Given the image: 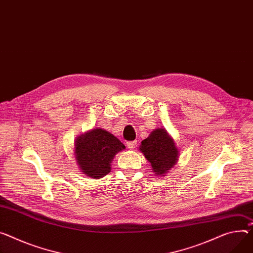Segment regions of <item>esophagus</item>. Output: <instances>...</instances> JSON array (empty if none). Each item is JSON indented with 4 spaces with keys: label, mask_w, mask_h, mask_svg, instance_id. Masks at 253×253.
<instances>
[{
    "label": "esophagus",
    "mask_w": 253,
    "mask_h": 253,
    "mask_svg": "<svg viewBox=\"0 0 253 253\" xmlns=\"http://www.w3.org/2000/svg\"><path fill=\"white\" fill-rule=\"evenodd\" d=\"M135 146H137V142H135V141L126 142V147H127L129 150H133V149L135 148Z\"/></svg>",
    "instance_id": "34e87169"
}]
</instances>
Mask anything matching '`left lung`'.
Returning a JSON list of instances; mask_svg holds the SVG:
<instances>
[{
  "mask_svg": "<svg viewBox=\"0 0 253 253\" xmlns=\"http://www.w3.org/2000/svg\"><path fill=\"white\" fill-rule=\"evenodd\" d=\"M139 150L150 162L155 176H165L179 158V150L164 127L154 129L142 141Z\"/></svg>",
  "mask_w": 253,
  "mask_h": 253,
  "instance_id": "8db88e82",
  "label": "left lung"
}]
</instances>
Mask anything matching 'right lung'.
Here are the masks:
<instances>
[{
	"label": "right lung",
	"mask_w": 253,
	"mask_h": 253,
	"mask_svg": "<svg viewBox=\"0 0 253 253\" xmlns=\"http://www.w3.org/2000/svg\"><path fill=\"white\" fill-rule=\"evenodd\" d=\"M125 149L126 146L112 133L97 127L78 135L74 155L83 174L99 179L110 172L115 155Z\"/></svg>",
	"instance_id": "obj_1"
}]
</instances>
